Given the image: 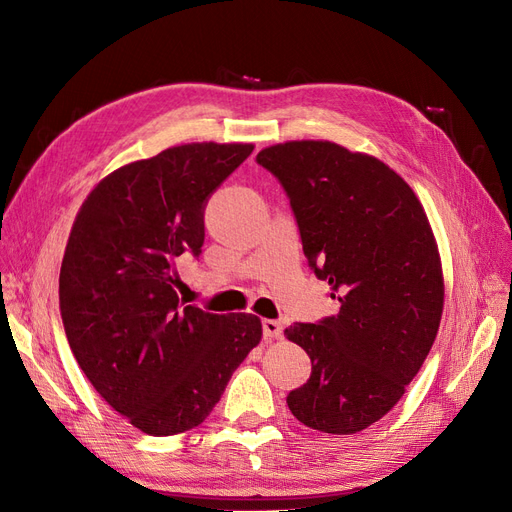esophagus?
<instances>
[{
    "label": "esophagus",
    "instance_id": "34e87169",
    "mask_svg": "<svg viewBox=\"0 0 512 512\" xmlns=\"http://www.w3.org/2000/svg\"><path fill=\"white\" fill-rule=\"evenodd\" d=\"M262 331H264V337L266 339H281L283 337V325L279 321H271L266 319L262 323Z\"/></svg>",
    "mask_w": 512,
    "mask_h": 512
}]
</instances>
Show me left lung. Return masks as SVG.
Instances as JSON below:
<instances>
[{
    "label": "left lung",
    "mask_w": 512,
    "mask_h": 512,
    "mask_svg": "<svg viewBox=\"0 0 512 512\" xmlns=\"http://www.w3.org/2000/svg\"><path fill=\"white\" fill-rule=\"evenodd\" d=\"M256 160L287 191L304 256L342 304L285 329L312 360L287 406L325 433L367 429L404 396L440 329L444 273L429 218L396 170L333 141H285Z\"/></svg>",
    "instance_id": "8db88e82"
}]
</instances>
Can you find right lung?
Instances as JSON below:
<instances>
[{"instance_id":"1","label":"right lung","mask_w":512,"mask_h":512,"mask_svg":"<svg viewBox=\"0 0 512 512\" xmlns=\"http://www.w3.org/2000/svg\"><path fill=\"white\" fill-rule=\"evenodd\" d=\"M252 143H185L116 168L72 225L60 312L91 385L133 427L175 435L204 423L262 339L248 312L179 304L177 260L200 256L210 193Z\"/></svg>"}]
</instances>
